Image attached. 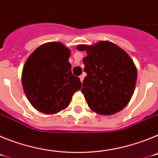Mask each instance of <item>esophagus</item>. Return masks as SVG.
<instances>
[{"instance_id":"esophagus-1","label":"esophagus","mask_w":158,"mask_h":158,"mask_svg":"<svg viewBox=\"0 0 158 158\" xmlns=\"http://www.w3.org/2000/svg\"><path fill=\"white\" fill-rule=\"evenodd\" d=\"M79 78H80L81 81V83H82V82H83V80H84V76L83 75H81V76L79 77Z\"/></svg>"}]
</instances>
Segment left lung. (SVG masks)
Returning a JSON list of instances; mask_svg holds the SVG:
<instances>
[{
    "label": "left lung",
    "mask_w": 158,
    "mask_h": 158,
    "mask_svg": "<svg viewBox=\"0 0 158 158\" xmlns=\"http://www.w3.org/2000/svg\"><path fill=\"white\" fill-rule=\"evenodd\" d=\"M86 51L83 58L87 73L81 93L89 107L100 115H112L129 103L135 91L137 69L125 51L109 41L93 46L78 45Z\"/></svg>",
    "instance_id": "left-lung-1"
}]
</instances>
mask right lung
<instances>
[{"label":"right lung","mask_w":158,"mask_h":158,"mask_svg":"<svg viewBox=\"0 0 158 158\" xmlns=\"http://www.w3.org/2000/svg\"><path fill=\"white\" fill-rule=\"evenodd\" d=\"M70 51L61 43H45L23 65L22 85L31 104L40 112L54 114L69 106L81 82L73 75Z\"/></svg>","instance_id":"obj_1"}]
</instances>
